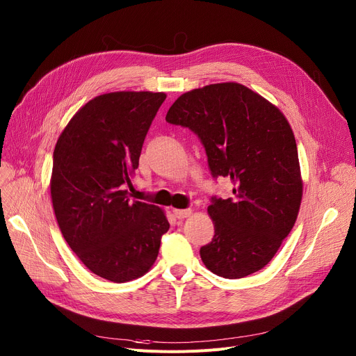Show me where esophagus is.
Instances as JSON below:
<instances>
[{"mask_svg": "<svg viewBox=\"0 0 356 356\" xmlns=\"http://www.w3.org/2000/svg\"><path fill=\"white\" fill-rule=\"evenodd\" d=\"M173 213H175V216H176L177 219H184V218L191 216L192 209H175Z\"/></svg>", "mask_w": 356, "mask_h": 356, "instance_id": "34e87169", "label": "esophagus"}]
</instances>
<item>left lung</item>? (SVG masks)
<instances>
[{"instance_id":"obj_1","label":"left lung","mask_w":356,"mask_h":356,"mask_svg":"<svg viewBox=\"0 0 356 356\" xmlns=\"http://www.w3.org/2000/svg\"><path fill=\"white\" fill-rule=\"evenodd\" d=\"M165 121L191 128L207 149L213 177L229 179L234 197H212L213 239L200 258L213 274L242 278L264 268L297 219L303 180L284 114L236 82L180 95Z\"/></svg>"}]
</instances>
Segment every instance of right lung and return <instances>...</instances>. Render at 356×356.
Here are the masks:
<instances>
[{
  "instance_id": "add662e5",
  "label": "right lung",
  "mask_w": 356,
  "mask_h": 356,
  "mask_svg": "<svg viewBox=\"0 0 356 356\" xmlns=\"http://www.w3.org/2000/svg\"><path fill=\"white\" fill-rule=\"evenodd\" d=\"M164 92H109L86 102L53 152V211L72 251L112 283L144 275L170 228L156 204L128 197L147 131Z\"/></svg>"
}]
</instances>
